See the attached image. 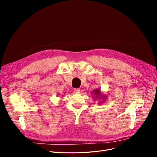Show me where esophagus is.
<instances>
[{
    "label": "esophagus",
    "instance_id": "obj_1",
    "mask_svg": "<svg viewBox=\"0 0 157 157\" xmlns=\"http://www.w3.org/2000/svg\"><path fill=\"white\" fill-rule=\"evenodd\" d=\"M74 92H80V89H79V88H74Z\"/></svg>",
    "mask_w": 157,
    "mask_h": 157
}]
</instances>
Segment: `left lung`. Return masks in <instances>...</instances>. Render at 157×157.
Listing matches in <instances>:
<instances>
[{
  "mask_svg": "<svg viewBox=\"0 0 157 157\" xmlns=\"http://www.w3.org/2000/svg\"><path fill=\"white\" fill-rule=\"evenodd\" d=\"M94 95H96V97H97V98L98 97H100V96H101V92H100V90H94ZM105 97H104V98H103V101H104L105 100ZM101 98H102V97H101Z\"/></svg>",
  "mask_w": 157,
  "mask_h": 157,
  "instance_id": "obj_1",
  "label": "left lung"
}]
</instances>
